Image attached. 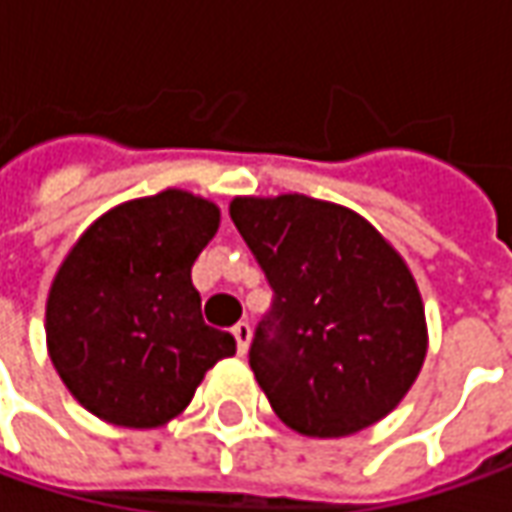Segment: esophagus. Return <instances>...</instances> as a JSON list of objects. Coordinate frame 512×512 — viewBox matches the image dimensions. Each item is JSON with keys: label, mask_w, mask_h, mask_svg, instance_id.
Here are the masks:
<instances>
[{"label": "esophagus", "mask_w": 512, "mask_h": 512, "mask_svg": "<svg viewBox=\"0 0 512 512\" xmlns=\"http://www.w3.org/2000/svg\"><path fill=\"white\" fill-rule=\"evenodd\" d=\"M232 334H235V340H238V354H246L249 340H252V328H249V323H238V326L232 328Z\"/></svg>", "instance_id": "obj_1"}]
</instances>
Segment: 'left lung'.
Masks as SVG:
<instances>
[{"mask_svg":"<svg viewBox=\"0 0 512 512\" xmlns=\"http://www.w3.org/2000/svg\"><path fill=\"white\" fill-rule=\"evenodd\" d=\"M229 212L272 286L249 365L274 414L297 433L331 439L394 411L428 345L402 257L337 203L238 198Z\"/></svg>","mask_w":512,"mask_h":512,"instance_id":"obj_1","label":"left lung"}]
</instances>
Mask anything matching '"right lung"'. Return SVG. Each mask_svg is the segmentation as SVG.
<instances>
[{"mask_svg":"<svg viewBox=\"0 0 512 512\" xmlns=\"http://www.w3.org/2000/svg\"><path fill=\"white\" fill-rule=\"evenodd\" d=\"M218 206L181 189L115 206L67 255L47 297V348L90 414L155 428L181 414L203 374L235 354L206 326L192 263Z\"/></svg>","mask_w":512,"mask_h":512,"instance_id":"1","label":"right lung"}]
</instances>
